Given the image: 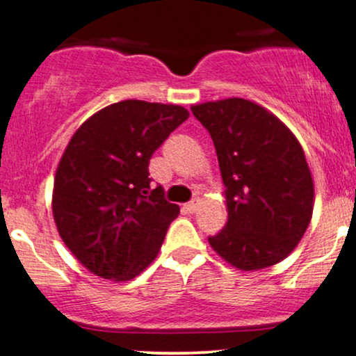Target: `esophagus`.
I'll use <instances>...</instances> for the list:
<instances>
[{
    "label": "esophagus",
    "mask_w": 356,
    "mask_h": 356,
    "mask_svg": "<svg viewBox=\"0 0 356 356\" xmlns=\"http://www.w3.org/2000/svg\"><path fill=\"white\" fill-rule=\"evenodd\" d=\"M199 204H201V201H199V199H194V201L184 204V209H186L187 212H195L199 209Z\"/></svg>",
    "instance_id": "1"
}]
</instances>
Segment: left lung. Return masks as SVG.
Returning <instances> with one entry per match:
<instances>
[{"mask_svg":"<svg viewBox=\"0 0 356 356\" xmlns=\"http://www.w3.org/2000/svg\"><path fill=\"white\" fill-rule=\"evenodd\" d=\"M214 142L227 222L209 238L231 266L257 271L295 251L313 216L314 184L295 134L261 105L224 99L192 105Z\"/></svg>","mask_w":356,"mask_h":356,"instance_id":"1","label":"left lung"}]
</instances>
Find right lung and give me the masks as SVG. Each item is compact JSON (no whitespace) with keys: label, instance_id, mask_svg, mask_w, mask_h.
Instances as JSON below:
<instances>
[{"label":"right lung","instance_id":"1","mask_svg":"<svg viewBox=\"0 0 356 356\" xmlns=\"http://www.w3.org/2000/svg\"><path fill=\"white\" fill-rule=\"evenodd\" d=\"M189 112L124 100L79 127L56 167L51 209L65 246L93 275L129 281L157 257L177 204L152 189L150 157Z\"/></svg>","mask_w":356,"mask_h":356}]
</instances>
